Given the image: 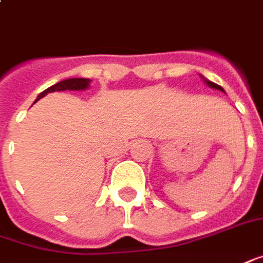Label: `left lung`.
I'll list each match as a JSON object with an SVG mask.
<instances>
[{"instance_id": "8db88e82", "label": "left lung", "mask_w": 263, "mask_h": 263, "mask_svg": "<svg viewBox=\"0 0 263 263\" xmlns=\"http://www.w3.org/2000/svg\"><path fill=\"white\" fill-rule=\"evenodd\" d=\"M201 77H202V76H201ZM202 80H204L205 84H206L208 87H211V88H215V90H221V91H224L221 86H218V84H215V83H213V81H210V80H206V78H204V77H202Z\"/></svg>"}]
</instances>
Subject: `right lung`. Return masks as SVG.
I'll return each mask as SVG.
<instances>
[{"label":"right lung","instance_id":"obj_1","mask_svg":"<svg viewBox=\"0 0 263 263\" xmlns=\"http://www.w3.org/2000/svg\"><path fill=\"white\" fill-rule=\"evenodd\" d=\"M90 81L91 80H88V78H67V80H62V81H59L57 84H53V86H50L49 88H46L45 91H42L41 95L37 96V99H36V102L43 97V96H46L48 93H52V91H64V90H86L90 86Z\"/></svg>","mask_w":263,"mask_h":263}]
</instances>
